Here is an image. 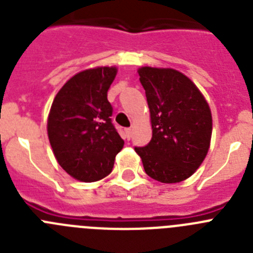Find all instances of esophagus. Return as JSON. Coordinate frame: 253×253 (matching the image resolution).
<instances>
[{
  "instance_id": "obj_1",
  "label": "esophagus",
  "mask_w": 253,
  "mask_h": 253,
  "mask_svg": "<svg viewBox=\"0 0 253 253\" xmlns=\"http://www.w3.org/2000/svg\"><path fill=\"white\" fill-rule=\"evenodd\" d=\"M131 133H133V130H131L130 128L125 129V138H126V139H130V138H131Z\"/></svg>"
}]
</instances>
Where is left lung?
<instances>
[{"instance_id":"8db88e82","label":"left lung","mask_w":253,"mask_h":253,"mask_svg":"<svg viewBox=\"0 0 253 253\" xmlns=\"http://www.w3.org/2000/svg\"><path fill=\"white\" fill-rule=\"evenodd\" d=\"M146 90L152 139L135 147L147 175L163 184L186 180L207 157L213 119L204 95L184 73L173 68L140 67Z\"/></svg>"}]
</instances>
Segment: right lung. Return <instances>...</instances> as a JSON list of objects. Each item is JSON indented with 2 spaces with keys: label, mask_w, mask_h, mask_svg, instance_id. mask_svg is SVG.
Wrapping results in <instances>:
<instances>
[{
  "label": "right lung",
  "mask_w": 253,
  "mask_h": 253,
  "mask_svg": "<svg viewBox=\"0 0 253 253\" xmlns=\"http://www.w3.org/2000/svg\"><path fill=\"white\" fill-rule=\"evenodd\" d=\"M116 67H95L76 73L55 95L48 115V138L59 166L84 182L111 172L124 140L114 128L107 91Z\"/></svg>",
  "instance_id": "obj_1"
}]
</instances>
